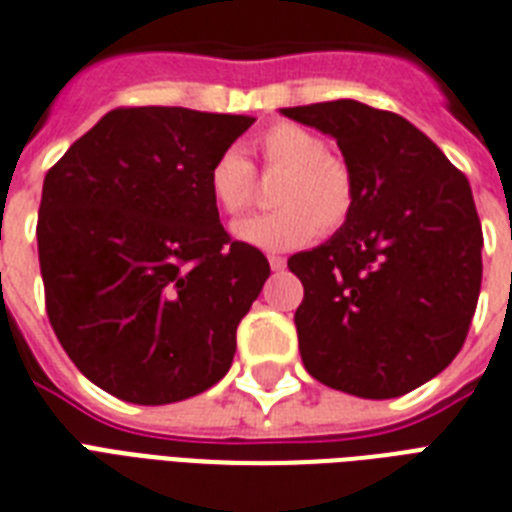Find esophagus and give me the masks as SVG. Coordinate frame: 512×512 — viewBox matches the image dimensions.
Masks as SVG:
<instances>
[{"label": "esophagus", "mask_w": 512, "mask_h": 512, "mask_svg": "<svg viewBox=\"0 0 512 512\" xmlns=\"http://www.w3.org/2000/svg\"><path fill=\"white\" fill-rule=\"evenodd\" d=\"M269 267H272V272H282V269H285V259L272 253V256H269Z\"/></svg>", "instance_id": "esophagus-1"}]
</instances>
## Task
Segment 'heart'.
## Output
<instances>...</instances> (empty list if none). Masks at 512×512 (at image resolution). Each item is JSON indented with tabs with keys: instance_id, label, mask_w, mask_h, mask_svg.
Listing matches in <instances>:
<instances>
[{
	"instance_id": "b5f03b06",
	"label": "heart",
	"mask_w": 512,
	"mask_h": 512,
	"mask_svg": "<svg viewBox=\"0 0 512 512\" xmlns=\"http://www.w3.org/2000/svg\"><path fill=\"white\" fill-rule=\"evenodd\" d=\"M256 155L267 174H282L272 192V206L280 211L235 224L240 243L261 251H293L312 243L317 230L335 232L349 219L354 177L346 161L327 153L320 134L282 121L256 140ZM206 185L227 216H240L256 198L253 166L235 147L216 155Z\"/></svg>"
}]
</instances>
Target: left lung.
<instances>
[{
    "instance_id": "obj_1",
    "label": "left lung",
    "mask_w": 512,
    "mask_h": 512,
    "mask_svg": "<svg viewBox=\"0 0 512 512\" xmlns=\"http://www.w3.org/2000/svg\"><path fill=\"white\" fill-rule=\"evenodd\" d=\"M282 116L330 134L354 177L341 230L288 259L304 367L362 399L407 394L457 357L476 312L484 235L468 179L391 110L333 100Z\"/></svg>"
}]
</instances>
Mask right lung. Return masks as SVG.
Here are the masks:
<instances>
[{"mask_svg": "<svg viewBox=\"0 0 512 512\" xmlns=\"http://www.w3.org/2000/svg\"><path fill=\"white\" fill-rule=\"evenodd\" d=\"M251 116L116 108L47 171L39 267L57 341L94 386L171 404L227 375L269 277L232 240L206 177Z\"/></svg>", "mask_w": 512, "mask_h": 512, "instance_id": "add662e5", "label": "right lung"}]
</instances>
